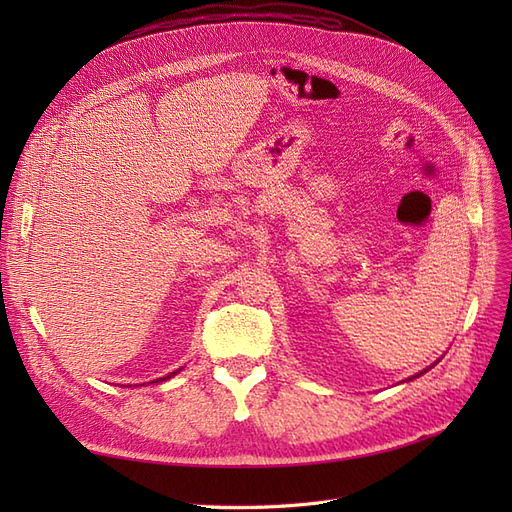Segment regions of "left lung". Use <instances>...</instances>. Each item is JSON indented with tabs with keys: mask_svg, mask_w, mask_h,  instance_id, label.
Listing matches in <instances>:
<instances>
[{
	"mask_svg": "<svg viewBox=\"0 0 512 512\" xmlns=\"http://www.w3.org/2000/svg\"><path fill=\"white\" fill-rule=\"evenodd\" d=\"M421 374H423V371H421ZM421 374H416V376H412V378H418V376H421ZM412 378H410V380H412Z\"/></svg>",
	"mask_w": 512,
	"mask_h": 512,
	"instance_id": "1",
	"label": "left lung"
}]
</instances>
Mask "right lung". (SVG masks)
Listing matches in <instances>:
<instances>
[{
  "label": "right lung",
  "mask_w": 512,
  "mask_h": 512,
  "mask_svg": "<svg viewBox=\"0 0 512 512\" xmlns=\"http://www.w3.org/2000/svg\"><path fill=\"white\" fill-rule=\"evenodd\" d=\"M177 371H181V369H177ZM177 371H173V374H168V376H166V378H160V380H168V378H173V376H175V374H177Z\"/></svg>",
  "instance_id": "1"
}]
</instances>
